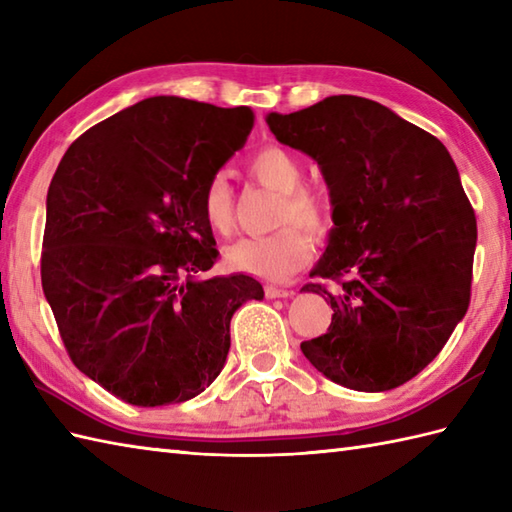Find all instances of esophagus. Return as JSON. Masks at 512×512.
Instances as JSON below:
<instances>
[{
    "label": "esophagus",
    "instance_id": "esophagus-1",
    "mask_svg": "<svg viewBox=\"0 0 512 512\" xmlns=\"http://www.w3.org/2000/svg\"><path fill=\"white\" fill-rule=\"evenodd\" d=\"M292 295V290L279 288V286H266V297L268 299H286Z\"/></svg>",
    "mask_w": 512,
    "mask_h": 512
}]
</instances>
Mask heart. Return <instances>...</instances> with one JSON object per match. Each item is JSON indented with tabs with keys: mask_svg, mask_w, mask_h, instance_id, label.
Here are the masks:
<instances>
[{
	"mask_svg": "<svg viewBox=\"0 0 512 512\" xmlns=\"http://www.w3.org/2000/svg\"><path fill=\"white\" fill-rule=\"evenodd\" d=\"M248 173L264 187L281 193L277 222L295 220L312 233L325 228L323 206L317 195L301 187V162L281 147H266L248 160ZM202 217L213 233L226 235L233 226V189L224 173L206 182L202 191ZM310 257V239L297 226H284L270 235L242 237L228 246L226 262L233 270L262 279H286L306 264Z\"/></svg>",
	"mask_w": 512,
	"mask_h": 512,
	"instance_id": "b5f03b06",
	"label": "heart"
}]
</instances>
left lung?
I'll return each mask as SVG.
<instances>
[{"mask_svg": "<svg viewBox=\"0 0 512 512\" xmlns=\"http://www.w3.org/2000/svg\"><path fill=\"white\" fill-rule=\"evenodd\" d=\"M281 145L317 160L332 231L308 284L334 310L301 352L332 383L387 391L440 354L471 301L475 215L436 136L361 96H330L266 116Z\"/></svg>", "mask_w": 512, "mask_h": 512, "instance_id": "obj_1", "label": "left lung"}]
</instances>
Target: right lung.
Listing matches in <instances>:
<instances>
[{"mask_svg":"<svg viewBox=\"0 0 512 512\" xmlns=\"http://www.w3.org/2000/svg\"><path fill=\"white\" fill-rule=\"evenodd\" d=\"M250 107L151 96L65 151L46 198L43 295L81 372L129 405L191 400L226 363L231 319L264 288L217 259L202 191L253 129Z\"/></svg>","mask_w":512,"mask_h":512,"instance_id":"add662e5","label":"right lung"}]
</instances>
